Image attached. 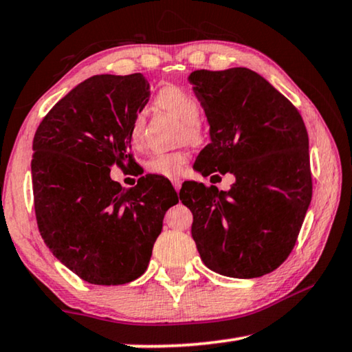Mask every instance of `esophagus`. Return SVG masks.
I'll list each match as a JSON object with an SVG mask.
<instances>
[{
  "label": "esophagus",
  "instance_id": "1",
  "mask_svg": "<svg viewBox=\"0 0 352 352\" xmlns=\"http://www.w3.org/2000/svg\"><path fill=\"white\" fill-rule=\"evenodd\" d=\"M172 184H174V188L178 192V190H180V188H182V180H180V178H172Z\"/></svg>",
  "mask_w": 352,
  "mask_h": 352
}]
</instances>
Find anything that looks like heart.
Listing matches in <instances>:
<instances>
[{
    "mask_svg": "<svg viewBox=\"0 0 352 352\" xmlns=\"http://www.w3.org/2000/svg\"><path fill=\"white\" fill-rule=\"evenodd\" d=\"M157 104L162 109L170 111L178 119H182L189 141H200L201 130L199 126V119L201 109L194 94H190L182 87L169 85L158 93ZM142 127H144V119H142V115H136L132 122V140L135 142L141 141ZM186 162L188 155L184 152H160L151 157L146 168L153 175L172 178L182 174Z\"/></svg>",
    "mask_w": 352,
    "mask_h": 352,
    "instance_id": "obj_1",
    "label": "heart"
}]
</instances>
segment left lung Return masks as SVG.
<instances>
[{
  "label": "left lung",
  "mask_w": 352,
  "mask_h": 352,
  "mask_svg": "<svg viewBox=\"0 0 352 352\" xmlns=\"http://www.w3.org/2000/svg\"><path fill=\"white\" fill-rule=\"evenodd\" d=\"M188 80L211 136L194 168L204 177L230 172L236 178L230 190L183 184L192 239L219 275H267L294 250L312 200L305 122L287 98L248 68L197 69Z\"/></svg>",
  "instance_id": "left-lung-1"
}]
</instances>
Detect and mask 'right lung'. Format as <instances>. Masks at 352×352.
I'll return each instance as SVG.
<instances>
[{"label":"right lung","instance_id":"add662e5","mask_svg":"<svg viewBox=\"0 0 352 352\" xmlns=\"http://www.w3.org/2000/svg\"><path fill=\"white\" fill-rule=\"evenodd\" d=\"M151 98L141 73L83 80L43 118L31 162L34 208L51 253L83 281L119 285L146 272L163 219L178 195L146 175L122 189L113 164L133 158L132 122Z\"/></svg>","mask_w":352,"mask_h":352}]
</instances>
